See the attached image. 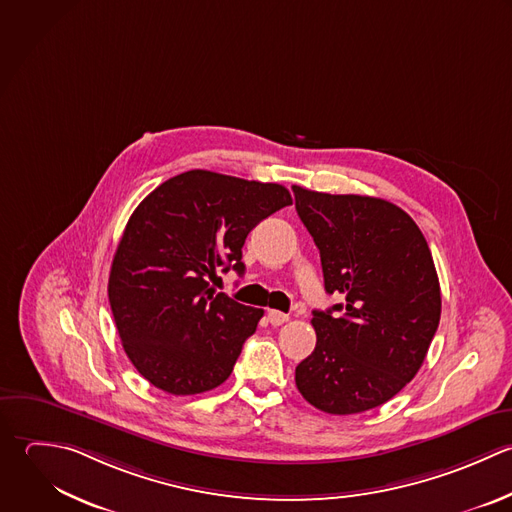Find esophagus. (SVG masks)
I'll list each match as a JSON object with an SVG mask.
<instances>
[{
	"instance_id": "obj_1",
	"label": "esophagus",
	"mask_w": 512,
	"mask_h": 512,
	"mask_svg": "<svg viewBox=\"0 0 512 512\" xmlns=\"http://www.w3.org/2000/svg\"><path fill=\"white\" fill-rule=\"evenodd\" d=\"M267 319H269V323H271L273 327H279V325H283V323L289 321V315H285V313H281V311H275V309H269V311H267Z\"/></svg>"
}]
</instances>
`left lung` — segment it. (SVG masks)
<instances>
[{
    "label": "left lung",
    "mask_w": 512,
    "mask_h": 512,
    "mask_svg": "<svg viewBox=\"0 0 512 512\" xmlns=\"http://www.w3.org/2000/svg\"><path fill=\"white\" fill-rule=\"evenodd\" d=\"M295 209L319 253L329 295L345 303L313 311L315 351L297 365L305 401L355 415L393 399L421 369L441 319L431 249L397 205L293 185Z\"/></svg>",
    "instance_id": "1"
}]
</instances>
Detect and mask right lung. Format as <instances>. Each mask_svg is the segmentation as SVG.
Wrapping results in <instances>:
<instances>
[{
  "instance_id": "add662e5",
  "label": "right lung",
  "mask_w": 512,
  "mask_h": 512,
  "mask_svg": "<svg viewBox=\"0 0 512 512\" xmlns=\"http://www.w3.org/2000/svg\"><path fill=\"white\" fill-rule=\"evenodd\" d=\"M279 183L205 169L153 189L129 217L109 273V305L133 367L169 395L219 387L263 309L209 289L217 271L245 273L249 231L291 205Z\"/></svg>"
}]
</instances>
